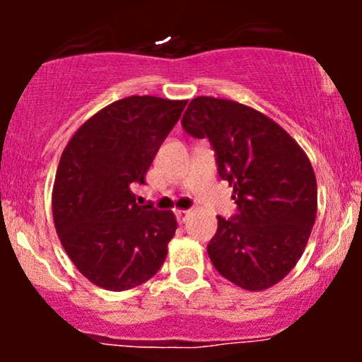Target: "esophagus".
<instances>
[{
    "label": "esophagus",
    "instance_id": "1",
    "mask_svg": "<svg viewBox=\"0 0 362 362\" xmlns=\"http://www.w3.org/2000/svg\"><path fill=\"white\" fill-rule=\"evenodd\" d=\"M189 216H190L189 209H178L177 211V218H178V221H180V223H185Z\"/></svg>",
    "mask_w": 362,
    "mask_h": 362
}]
</instances>
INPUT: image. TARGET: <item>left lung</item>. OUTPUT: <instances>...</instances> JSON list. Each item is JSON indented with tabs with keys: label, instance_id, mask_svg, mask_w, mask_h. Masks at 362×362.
Listing matches in <instances>:
<instances>
[{
	"label": "left lung",
	"instance_id": "1",
	"mask_svg": "<svg viewBox=\"0 0 362 362\" xmlns=\"http://www.w3.org/2000/svg\"><path fill=\"white\" fill-rule=\"evenodd\" d=\"M182 126L211 141L238 204L233 219L218 216L207 245L216 271L247 291L272 288L301 259L317 218L310 158L271 117L226 98H194Z\"/></svg>",
	"mask_w": 362,
	"mask_h": 362
}]
</instances>
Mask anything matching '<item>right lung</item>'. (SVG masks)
<instances>
[{"label":"right lung","instance_id":"right-lung-1","mask_svg":"<svg viewBox=\"0 0 362 362\" xmlns=\"http://www.w3.org/2000/svg\"><path fill=\"white\" fill-rule=\"evenodd\" d=\"M187 100L132 95L103 107L68 141L52 187L57 236L76 269L107 291L151 279L177 230L172 211L139 206L153 158Z\"/></svg>","mask_w":362,"mask_h":362}]
</instances>
